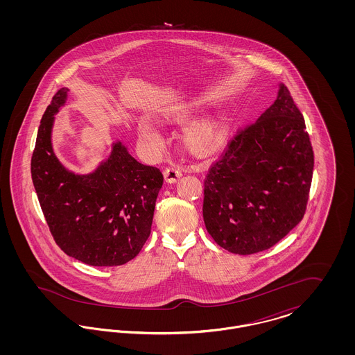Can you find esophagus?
<instances>
[{
  "label": "esophagus",
  "mask_w": 355,
  "mask_h": 355,
  "mask_svg": "<svg viewBox=\"0 0 355 355\" xmlns=\"http://www.w3.org/2000/svg\"><path fill=\"white\" fill-rule=\"evenodd\" d=\"M181 175H182L181 170L175 169V168H166L164 171V178L169 184H174L175 181H178L181 178Z\"/></svg>",
  "instance_id": "1"
}]
</instances>
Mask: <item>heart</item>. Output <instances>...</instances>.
<instances>
[{"mask_svg":"<svg viewBox=\"0 0 355 355\" xmlns=\"http://www.w3.org/2000/svg\"><path fill=\"white\" fill-rule=\"evenodd\" d=\"M198 103H174L159 113L158 121L165 125L182 123L190 117H193L198 112ZM225 117L220 114H211L187 125L181 135V144L186 152L194 155H203L218 146L222 138L225 137ZM138 135L149 144H155L159 139V135L154 129V126L146 121H141L138 123Z\"/></svg>","mask_w":355,"mask_h":355,"instance_id":"obj_1","label":"heart"}]
</instances>
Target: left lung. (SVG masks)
Masks as SVG:
<instances>
[{
    "instance_id": "obj_1",
    "label": "left lung",
    "mask_w": 355,
    "mask_h": 355,
    "mask_svg": "<svg viewBox=\"0 0 355 355\" xmlns=\"http://www.w3.org/2000/svg\"><path fill=\"white\" fill-rule=\"evenodd\" d=\"M313 168L304 116L281 85L270 107L236 132L207 171L206 230L230 253L270 249L304 218Z\"/></svg>"
}]
</instances>
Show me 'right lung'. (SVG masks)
I'll return each instance as SVG.
<instances>
[{
    "instance_id": "obj_1",
    "label": "right lung",
    "mask_w": 355,
    "mask_h": 355,
    "mask_svg": "<svg viewBox=\"0 0 355 355\" xmlns=\"http://www.w3.org/2000/svg\"><path fill=\"white\" fill-rule=\"evenodd\" d=\"M68 92L62 87L54 94L41 119L31 164L34 189L64 253L90 266L123 265L150 236L164 175L139 164L121 142L92 174L65 169L53 152L51 128Z\"/></svg>"
}]
</instances>
